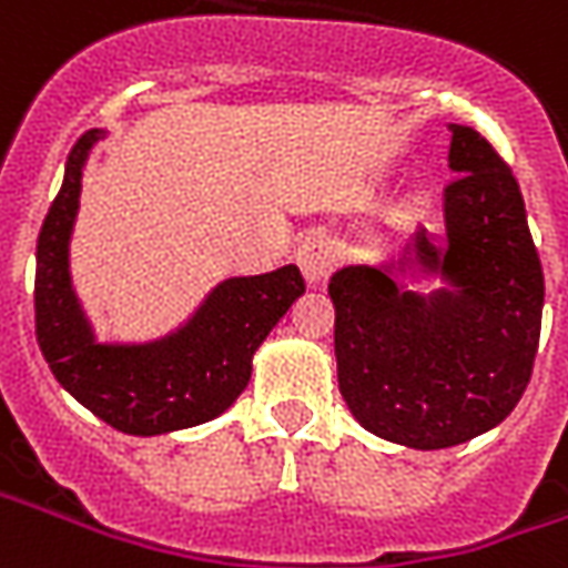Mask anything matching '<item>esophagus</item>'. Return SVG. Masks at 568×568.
<instances>
[{
    "label": "esophagus",
    "mask_w": 568,
    "mask_h": 568,
    "mask_svg": "<svg viewBox=\"0 0 568 568\" xmlns=\"http://www.w3.org/2000/svg\"><path fill=\"white\" fill-rule=\"evenodd\" d=\"M294 258H297V265H301L306 283L322 285L324 280L331 276L333 265H336V250H333V244L327 237L310 235L301 246H297Z\"/></svg>",
    "instance_id": "obj_1"
}]
</instances>
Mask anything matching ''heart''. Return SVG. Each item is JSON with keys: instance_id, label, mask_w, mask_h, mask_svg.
<instances>
[{"instance_id": "1", "label": "heart", "mask_w": 568, "mask_h": 568, "mask_svg": "<svg viewBox=\"0 0 568 568\" xmlns=\"http://www.w3.org/2000/svg\"><path fill=\"white\" fill-rule=\"evenodd\" d=\"M428 207L426 196H419V193H414V196H408L405 202H402V214L405 216H419L423 211Z\"/></svg>"}]
</instances>
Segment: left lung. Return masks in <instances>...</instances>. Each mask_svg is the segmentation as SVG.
<instances>
[{
  "label": "left lung",
  "mask_w": 568,
  "mask_h": 568,
  "mask_svg": "<svg viewBox=\"0 0 568 568\" xmlns=\"http://www.w3.org/2000/svg\"><path fill=\"white\" fill-rule=\"evenodd\" d=\"M447 241L419 229L384 265L331 276L339 393L366 432L447 449L500 426L525 396L545 280L513 169L474 128L449 124ZM445 283L432 293L410 284Z\"/></svg>",
  "instance_id": "1"
}]
</instances>
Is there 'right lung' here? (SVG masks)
Wrapping results in <instances>:
<instances>
[{
    "mask_svg": "<svg viewBox=\"0 0 568 568\" xmlns=\"http://www.w3.org/2000/svg\"><path fill=\"white\" fill-rule=\"evenodd\" d=\"M106 130L82 133L38 235L34 333L43 361L73 399L124 435H166L232 408L253 354L303 292L294 265L216 283L187 322L151 342H101L71 283V235L82 169Z\"/></svg>",
    "mask_w": 568,
    "mask_h": 568,
    "instance_id": "1",
    "label": "right lung"
}]
</instances>
